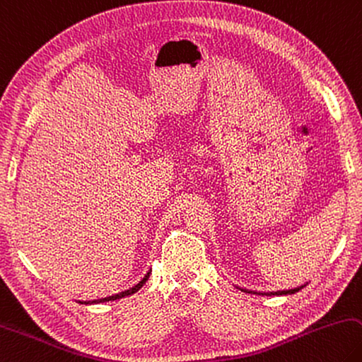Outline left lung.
Returning <instances> with one entry per match:
<instances>
[{
  "label": "left lung",
  "instance_id": "obj_1",
  "mask_svg": "<svg viewBox=\"0 0 362 362\" xmlns=\"http://www.w3.org/2000/svg\"><path fill=\"white\" fill-rule=\"evenodd\" d=\"M300 288H304V286H300ZM300 288H294V290H288V291H277V293H266V294H269V296H272V294H277V296H281V294H294V293H298ZM245 293H252V291H247V290H244ZM262 294V293H261Z\"/></svg>",
  "mask_w": 362,
  "mask_h": 362
}]
</instances>
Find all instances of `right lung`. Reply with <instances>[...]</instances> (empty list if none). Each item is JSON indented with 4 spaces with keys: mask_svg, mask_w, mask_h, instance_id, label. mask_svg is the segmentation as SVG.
I'll use <instances>...</instances> for the list:
<instances>
[{
    "mask_svg": "<svg viewBox=\"0 0 362 362\" xmlns=\"http://www.w3.org/2000/svg\"><path fill=\"white\" fill-rule=\"evenodd\" d=\"M148 275H150V272L146 275V277H144L139 284H137L136 286H133V288H129V290H127V291H122V293H118V294H114V296H109V298H104V299H98V300H91V302H83V304H98V302H107V300H115V299H120V298H124V296H129V294H134L136 291H139L141 288L144 286V284H146L147 281V279H148Z\"/></svg>",
    "mask_w": 362,
    "mask_h": 362,
    "instance_id": "add662e5",
    "label": "right lung"
}]
</instances>
